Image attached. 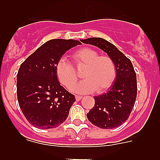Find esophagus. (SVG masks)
<instances>
[{
	"mask_svg": "<svg viewBox=\"0 0 160 160\" xmlns=\"http://www.w3.org/2000/svg\"><path fill=\"white\" fill-rule=\"evenodd\" d=\"M82 98V96H80V95H76L75 96V99L76 101H80V100Z\"/></svg>",
	"mask_w": 160,
	"mask_h": 160,
	"instance_id": "34e87169",
	"label": "esophagus"
}]
</instances>
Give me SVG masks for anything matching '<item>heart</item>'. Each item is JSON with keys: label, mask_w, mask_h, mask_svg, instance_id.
Returning <instances> with one entry per match:
<instances>
[{"label": "heart", "mask_w": 160, "mask_h": 160, "mask_svg": "<svg viewBox=\"0 0 160 160\" xmlns=\"http://www.w3.org/2000/svg\"><path fill=\"white\" fill-rule=\"evenodd\" d=\"M72 58L77 70L84 68L82 73L84 80L73 87L75 92L83 94L96 90L97 93H102L112 86L116 78V66L108 55H99L95 49L84 47L73 52ZM55 70L59 82L69 90L73 88L77 82L78 74L71 63L61 58L55 66Z\"/></svg>", "instance_id": "heart-1"}]
</instances>
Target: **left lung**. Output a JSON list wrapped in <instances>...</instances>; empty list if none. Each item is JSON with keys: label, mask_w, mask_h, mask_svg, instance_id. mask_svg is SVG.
<instances>
[{"label": "left lung", "mask_w": 160, "mask_h": 160, "mask_svg": "<svg viewBox=\"0 0 160 160\" xmlns=\"http://www.w3.org/2000/svg\"><path fill=\"white\" fill-rule=\"evenodd\" d=\"M103 50L116 66L115 82L105 94L95 96L94 106L87 118L98 128L112 129L122 125L129 118L137 97V79L131 60L112 43L100 38L81 40Z\"/></svg>", "instance_id": "8db88e82"}]
</instances>
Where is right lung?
I'll return each mask as SVG.
<instances>
[{"mask_svg":"<svg viewBox=\"0 0 160 160\" xmlns=\"http://www.w3.org/2000/svg\"><path fill=\"white\" fill-rule=\"evenodd\" d=\"M79 41L53 39L43 44L22 63L17 76L20 108L28 122L39 129H51L66 121L75 102L62 87L55 66Z\"/></svg>","mask_w":160,"mask_h":160,"instance_id":"obj_1","label":"right lung"}]
</instances>
